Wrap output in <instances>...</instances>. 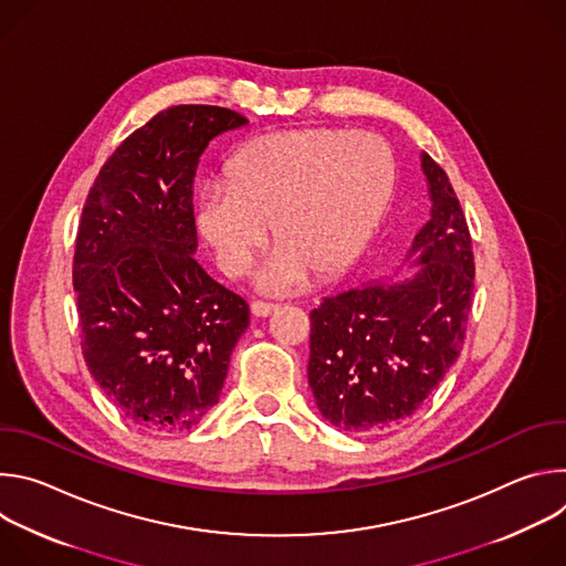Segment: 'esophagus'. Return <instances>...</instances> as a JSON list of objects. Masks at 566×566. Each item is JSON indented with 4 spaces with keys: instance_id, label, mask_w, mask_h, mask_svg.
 <instances>
[{
    "instance_id": "1",
    "label": "esophagus",
    "mask_w": 566,
    "mask_h": 566,
    "mask_svg": "<svg viewBox=\"0 0 566 566\" xmlns=\"http://www.w3.org/2000/svg\"><path fill=\"white\" fill-rule=\"evenodd\" d=\"M273 311H277V304L262 302V300H255V302L251 304V313H253L255 317H266V315H271Z\"/></svg>"
}]
</instances>
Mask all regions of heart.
<instances>
[{"label":"heart","instance_id":"obj_1","mask_svg":"<svg viewBox=\"0 0 566 566\" xmlns=\"http://www.w3.org/2000/svg\"><path fill=\"white\" fill-rule=\"evenodd\" d=\"M396 164L369 132L284 129L253 138L228 164L226 181L197 201V228L219 269L244 275L269 239L280 241L260 286H302L313 273L336 280L352 271L391 201Z\"/></svg>","mask_w":566,"mask_h":566}]
</instances>
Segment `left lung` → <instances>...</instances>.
<instances>
[{"mask_svg":"<svg viewBox=\"0 0 566 566\" xmlns=\"http://www.w3.org/2000/svg\"><path fill=\"white\" fill-rule=\"evenodd\" d=\"M430 219L406 262L325 297L311 311L308 385L319 415L345 432H380L410 419L459 358L474 289L468 223L448 175L421 151Z\"/></svg>","mask_w":566,"mask_h":566,"instance_id":"obj_1","label":"left lung"}]
</instances>
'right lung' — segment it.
<instances>
[{
	"mask_svg": "<svg viewBox=\"0 0 566 566\" xmlns=\"http://www.w3.org/2000/svg\"><path fill=\"white\" fill-rule=\"evenodd\" d=\"M249 120L177 105L127 136L80 217L73 291L83 356L105 396L151 432L195 428L219 400L249 304L192 258V186L208 143Z\"/></svg>",
	"mask_w": 566,
	"mask_h": 566,
	"instance_id": "1",
	"label": "right lung"
}]
</instances>
